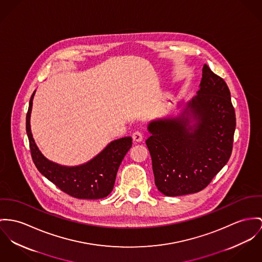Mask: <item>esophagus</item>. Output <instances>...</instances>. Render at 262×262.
Masks as SVG:
<instances>
[{"label":"esophagus","instance_id":"34e87169","mask_svg":"<svg viewBox=\"0 0 262 262\" xmlns=\"http://www.w3.org/2000/svg\"><path fill=\"white\" fill-rule=\"evenodd\" d=\"M133 140H134V141H136V142H141L142 141V134H141V132H139V130L135 132L133 134Z\"/></svg>","mask_w":262,"mask_h":262}]
</instances>
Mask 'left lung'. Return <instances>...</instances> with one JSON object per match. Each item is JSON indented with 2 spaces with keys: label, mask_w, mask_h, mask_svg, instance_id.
<instances>
[{
  "label": "left lung",
  "mask_w": 262,
  "mask_h": 262,
  "mask_svg": "<svg viewBox=\"0 0 262 262\" xmlns=\"http://www.w3.org/2000/svg\"><path fill=\"white\" fill-rule=\"evenodd\" d=\"M235 125L226 82L204 64L198 95L181 116L147 125L145 143L158 189L180 196L205 188L231 156Z\"/></svg>",
  "instance_id": "obj_1"
}]
</instances>
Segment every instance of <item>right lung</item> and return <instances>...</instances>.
<instances>
[{"label": "right lung", "mask_w": 262, "mask_h": 262, "mask_svg": "<svg viewBox=\"0 0 262 262\" xmlns=\"http://www.w3.org/2000/svg\"><path fill=\"white\" fill-rule=\"evenodd\" d=\"M35 92L26 119V129L32 159L40 173L57 185L61 191L80 200H100L107 196L115 185L117 172L124 156L132 147V138L112 141L93 160L78 166H63L46 159L33 139L30 118Z\"/></svg>", "instance_id": "right-lung-1"}]
</instances>
